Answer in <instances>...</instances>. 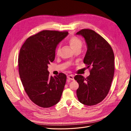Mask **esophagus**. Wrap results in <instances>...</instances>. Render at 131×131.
<instances>
[{"label": "esophagus", "instance_id": "esophagus-1", "mask_svg": "<svg viewBox=\"0 0 131 131\" xmlns=\"http://www.w3.org/2000/svg\"><path fill=\"white\" fill-rule=\"evenodd\" d=\"M67 79H68L69 80H74V76L73 75H68V76L67 77Z\"/></svg>", "mask_w": 131, "mask_h": 131}]
</instances>
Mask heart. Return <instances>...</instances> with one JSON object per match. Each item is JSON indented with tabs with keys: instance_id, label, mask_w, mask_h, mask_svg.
I'll list each match as a JSON object with an SVG mask.
<instances>
[{
	"instance_id": "heart-1",
	"label": "heart",
	"mask_w": 131,
	"mask_h": 131,
	"mask_svg": "<svg viewBox=\"0 0 131 131\" xmlns=\"http://www.w3.org/2000/svg\"><path fill=\"white\" fill-rule=\"evenodd\" d=\"M68 42L70 44V46L71 47L72 49L74 51L77 50H80L82 46V45H83L82 40L78 37H75V36L71 37L70 38L68 39ZM59 50H60V47H57L56 51V54L58 55L59 54Z\"/></svg>"
}]
</instances>
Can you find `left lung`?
<instances>
[{"instance_id":"8db88e82","label":"left lung","mask_w":131,"mask_h":131,"mask_svg":"<svg viewBox=\"0 0 131 131\" xmlns=\"http://www.w3.org/2000/svg\"><path fill=\"white\" fill-rule=\"evenodd\" d=\"M77 34L85 39L87 51L83 62L91 68L87 78L74 77L79 84L77 97L82 104L93 106L104 100L109 91L114 75V54L107 41L93 30L82 29Z\"/></svg>"}]
</instances>
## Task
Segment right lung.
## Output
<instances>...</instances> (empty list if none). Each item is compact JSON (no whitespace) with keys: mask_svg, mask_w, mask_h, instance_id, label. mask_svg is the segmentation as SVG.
I'll return each mask as SVG.
<instances>
[{"mask_svg":"<svg viewBox=\"0 0 131 131\" xmlns=\"http://www.w3.org/2000/svg\"><path fill=\"white\" fill-rule=\"evenodd\" d=\"M68 32L43 30L27 38L20 48L18 58L19 77L30 100L43 108L59 101L66 81L60 73L49 76L48 65L55 58L57 45Z\"/></svg>","mask_w":131,"mask_h":131,"instance_id":"right-lung-1","label":"right lung"}]
</instances>
